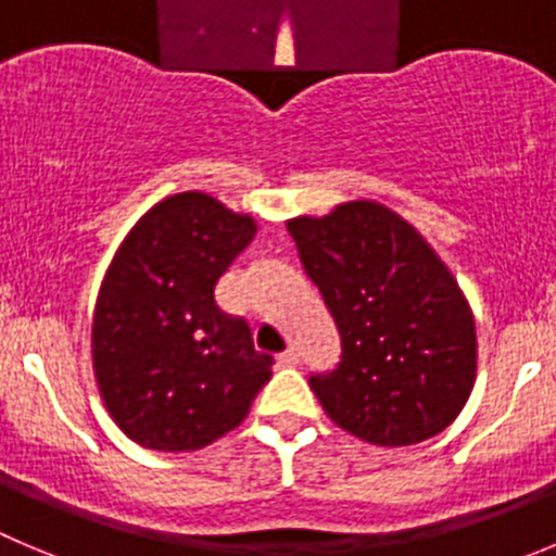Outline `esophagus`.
<instances>
[{
	"label": "esophagus",
	"instance_id": "esophagus-1",
	"mask_svg": "<svg viewBox=\"0 0 556 556\" xmlns=\"http://www.w3.org/2000/svg\"><path fill=\"white\" fill-rule=\"evenodd\" d=\"M298 363H300V352H298V349H287V352H283V354H278V366L292 368V366H298Z\"/></svg>",
	"mask_w": 556,
	"mask_h": 556
}]
</instances>
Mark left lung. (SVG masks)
I'll return each instance as SVG.
<instances>
[{
    "mask_svg": "<svg viewBox=\"0 0 556 556\" xmlns=\"http://www.w3.org/2000/svg\"><path fill=\"white\" fill-rule=\"evenodd\" d=\"M287 229L341 332V363L308 379L327 417L382 447L445 431L478 368L472 311L445 262L399 213L366 199Z\"/></svg>",
    "mask_w": 556,
    "mask_h": 556,
    "instance_id": "1",
    "label": "left lung"
}]
</instances>
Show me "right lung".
<instances>
[{
  "label": "right lung",
  "mask_w": 556,
  "mask_h": 556,
  "mask_svg": "<svg viewBox=\"0 0 556 556\" xmlns=\"http://www.w3.org/2000/svg\"><path fill=\"white\" fill-rule=\"evenodd\" d=\"M256 235L199 190L168 195L130 229L100 287L92 366L114 422L141 447L199 451L245 420L273 377L251 327L215 287Z\"/></svg>",
  "instance_id": "right-lung-1"
}]
</instances>
